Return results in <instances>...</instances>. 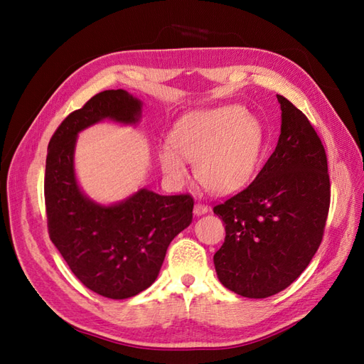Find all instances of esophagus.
Masks as SVG:
<instances>
[{"label": "esophagus", "mask_w": 364, "mask_h": 364, "mask_svg": "<svg viewBox=\"0 0 364 364\" xmlns=\"http://www.w3.org/2000/svg\"><path fill=\"white\" fill-rule=\"evenodd\" d=\"M208 205H205V203H200V202H197L196 205H194V214L196 215H203V214H206L208 213Z\"/></svg>", "instance_id": "34e87169"}]
</instances>
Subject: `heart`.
Wrapping results in <instances>:
<instances>
[{
  "instance_id": "heart-1",
  "label": "heart",
  "mask_w": 364,
  "mask_h": 364,
  "mask_svg": "<svg viewBox=\"0 0 364 364\" xmlns=\"http://www.w3.org/2000/svg\"><path fill=\"white\" fill-rule=\"evenodd\" d=\"M174 149L164 146L159 162L174 181L188 174L186 159L196 162L197 179L215 194L235 193L253 179L262 150L259 121L240 106L196 112L179 121L171 135Z\"/></svg>"
}]
</instances>
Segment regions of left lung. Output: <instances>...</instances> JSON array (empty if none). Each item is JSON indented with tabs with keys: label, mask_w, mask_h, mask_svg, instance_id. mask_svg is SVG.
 I'll use <instances>...</instances> for the list:
<instances>
[{
	"label": "left lung",
	"mask_w": 364,
	"mask_h": 364,
	"mask_svg": "<svg viewBox=\"0 0 364 364\" xmlns=\"http://www.w3.org/2000/svg\"><path fill=\"white\" fill-rule=\"evenodd\" d=\"M281 135L247 188L214 206L225 243L217 277L240 296L262 299L287 289L310 264L323 237L331 186L326 153L308 118L282 95Z\"/></svg>",
	"instance_id": "1"
}]
</instances>
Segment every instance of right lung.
<instances>
[{"instance_id":"obj_1","label":"right lung","mask_w":364,"mask_h":364,"mask_svg":"<svg viewBox=\"0 0 364 364\" xmlns=\"http://www.w3.org/2000/svg\"><path fill=\"white\" fill-rule=\"evenodd\" d=\"M141 107V100L124 90L103 91L65 118L48 144L43 193L50 238L77 279L109 299H127L150 287L171 240L193 220L190 194L141 188L106 206L86 197L77 183L79 132L102 119L136 124Z\"/></svg>"}]
</instances>
